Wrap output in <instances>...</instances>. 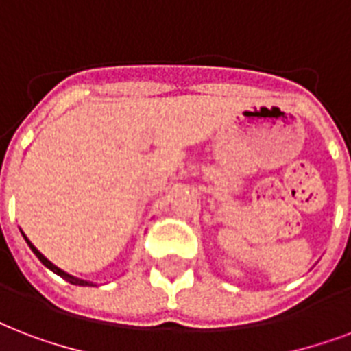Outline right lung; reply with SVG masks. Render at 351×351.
<instances>
[{"mask_svg":"<svg viewBox=\"0 0 351 351\" xmlns=\"http://www.w3.org/2000/svg\"><path fill=\"white\" fill-rule=\"evenodd\" d=\"M23 237H25V235H23ZM25 241H27V245H29V247H31V250H33V252H34V256H36V258H38V259H40V261H42V263H44V265H45V267H47V269H49V271H53V272H55V274H58V276H60V278H64V280H66V282H69V283H73V285H92V283H90V282H86V280H80V278L69 276L68 272H64V271H60V269H58L57 265H53V263H51L49 259L45 258L44 254L40 252L38 248L34 247L33 243H31V241L27 239V237H25Z\"/></svg>","mask_w":351,"mask_h":351,"instance_id":"1","label":"right lung"}]
</instances>
